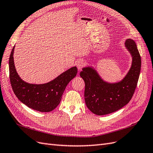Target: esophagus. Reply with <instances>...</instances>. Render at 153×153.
<instances>
[{
	"instance_id": "obj_1",
	"label": "esophagus",
	"mask_w": 153,
	"mask_h": 153,
	"mask_svg": "<svg viewBox=\"0 0 153 153\" xmlns=\"http://www.w3.org/2000/svg\"><path fill=\"white\" fill-rule=\"evenodd\" d=\"M76 66L78 69H80L85 66V62L83 60H78L76 62Z\"/></svg>"
}]
</instances>
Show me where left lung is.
I'll return each instance as SVG.
<instances>
[{"mask_svg": "<svg viewBox=\"0 0 153 153\" xmlns=\"http://www.w3.org/2000/svg\"><path fill=\"white\" fill-rule=\"evenodd\" d=\"M125 46L132 55L133 62L130 70L121 82L106 83L91 68H83L80 73L85 82V104L94 114L103 115L121 109L129 103L135 92L140 72L141 57L133 40L127 39Z\"/></svg>", "mask_w": 153, "mask_h": 153, "instance_id": "left-lung-1", "label": "left lung"}]
</instances>
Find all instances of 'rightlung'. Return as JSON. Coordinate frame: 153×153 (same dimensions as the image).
<instances>
[{
  "mask_svg": "<svg viewBox=\"0 0 153 153\" xmlns=\"http://www.w3.org/2000/svg\"><path fill=\"white\" fill-rule=\"evenodd\" d=\"M14 47L9 60L10 78L14 93L28 107L41 112H51L61 100L66 87L76 75L77 68L73 67L52 81L45 84H30L18 76L14 64Z\"/></svg>",
  "mask_w": 153,
  "mask_h": 153,
  "instance_id": "1",
  "label": "right lung"
}]
</instances>
